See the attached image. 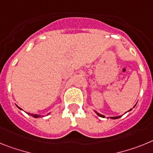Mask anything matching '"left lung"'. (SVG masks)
<instances>
[{
    "mask_svg": "<svg viewBox=\"0 0 153 153\" xmlns=\"http://www.w3.org/2000/svg\"><path fill=\"white\" fill-rule=\"evenodd\" d=\"M135 105H134V107H135ZM134 107H133V108H134ZM131 110H132V108H131L130 110H128V111H131ZM95 112L97 114V115H99V116L102 117V118H104V117H105V115H102V114L99 113V112H97L96 111H95ZM121 117H122V115H119V116H114V117H109V118H110V119H119V118H121Z\"/></svg>",
    "mask_w": 153,
    "mask_h": 153,
    "instance_id": "8db88e82",
    "label": "left lung"
}]
</instances>
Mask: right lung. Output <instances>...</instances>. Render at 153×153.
Instances as JSON below:
<instances>
[{"mask_svg": "<svg viewBox=\"0 0 153 153\" xmlns=\"http://www.w3.org/2000/svg\"><path fill=\"white\" fill-rule=\"evenodd\" d=\"M17 107H18V108H19V109H21V110H22L21 109V108H19V107H18V105H17ZM27 115H30V116H32V117H34V118H36V119H38V118H42V117H44L45 116V115H37V114H33V113H29V112H27ZM50 114V113H49Z\"/></svg>", "mask_w": 153, "mask_h": 153, "instance_id": "1", "label": "right lung"}]
</instances>
